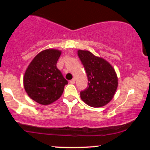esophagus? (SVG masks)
<instances>
[{
	"instance_id": "1",
	"label": "esophagus",
	"mask_w": 150,
	"mask_h": 150,
	"mask_svg": "<svg viewBox=\"0 0 150 150\" xmlns=\"http://www.w3.org/2000/svg\"><path fill=\"white\" fill-rule=\"evenodd\" d=\"M75 82V78H73V79H72L70 81V84H74Z\"/></svg>"
}]
</instances>
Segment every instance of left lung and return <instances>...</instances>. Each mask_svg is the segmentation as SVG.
Here are the masks:
<instances>
[{
  "mask_svg": "<svg viewBox=\"0 0 150 150\" xmlns=\"http://www.w3.org/2000/svg\"><path fill=\"white\" fill-rule=\"evenodd\" d=\"M77 55L88 78V86L80 92L84 102L92 107L106 105L114 97L118 87V77L113 66L89 51L78 50Z\"/></svg>",
  "mask_w": 150,
  "mask_h": 150,
  "instance_id": "1",
  "label": "left lung"
}]
</instances>
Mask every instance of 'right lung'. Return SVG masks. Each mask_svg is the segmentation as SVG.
<instances>
[{
    "mask_svg": "<svg viewBox=\"0 0 150 150\" xmlns=\"http://www.w3.org/2000/svg\"><path fill=\"white\" fill-rule=\"evenodd\" d=\"M61 51L49 49L39 53L31 61L23 78L24 87L32 100L49 105L61 97L68 83L56 63Z\"/></svg>",
    "mask_w": 150,
    "mask_h": 150,
    "instance_id": "obj_1",
    "label": "right lung"
}]
</instances>
